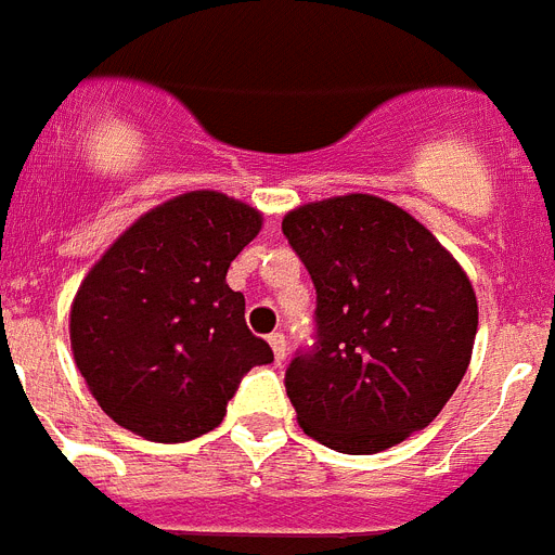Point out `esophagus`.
<instances>
[{
  "mask_svg": "<svg viewBox=\"0 0 555 555\" xmlns=\"http://www.w3.org/2000/svg\"><path fill=\"white\" fill-rule=\"evenodd\" d=\"M269 346H272V351H274V360H278V363H283V360H286V337H283L281 332H272L269 334Z\"/></svg>",
  "mask_w": 555,
  "mask_h": 555,
  "instance_id": "34e87169",
  "label": "esophagus"
}]
</instances>
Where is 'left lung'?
<instances>
[{"mask_svg": "<svg viewBox=\"0 0 555 555\" xmlns=\"http://www.w3.org/2000/svg\"><path fill=\"white\" fill-rule=\"evenodd\" d=\"M283 235L318 288V346L286 371L300 428L340 453L423 431L474 354L465 269L414 215L365 192L297 206Z\"/></svg>", "mask_w": 555, "mask_h": 555, "instance_id": "8db88e82", "label": "left lung"}]
</instances>
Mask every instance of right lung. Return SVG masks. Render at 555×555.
I'll list each match as a JSON object with an SVG mask.
<instances>
[{
	"label": "right lung",
	"mask_w": 555,
	"mask_h": 555,
	"mask_svg": "<svg viewBox=\"0 0 555 555\" xmlns=\"http://www.w3.org/2000/svg\"><path fill=\"white\" fill-rule=\"evenodd\" d=\"M260 227L244 201L184 192L130 223L85 274L70 349L113 423L150 442H186L221 425L246 371L272 363L227 283Z\"/></svg>",
	"instance_id": "right-lung-1"
}]
</instances>
